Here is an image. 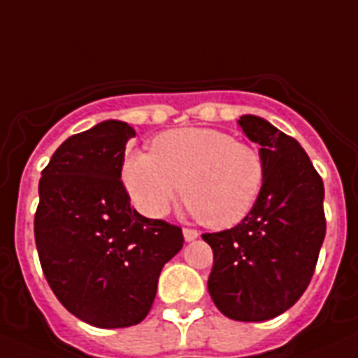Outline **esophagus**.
<instances>
[{
  "label": "esophagus",
  "instance_id": "obj_1",
  "mask_svg": "<svg viewBox=\"0 0 358 358\" xmlns=\"http://www.w3.org/2000/svg\"><path fill=\"white\" fill-rule=\"evenodd\" d=\"M198 236H200V232L194 231V229H183V238H185V241H194Z\"/></svg>",
  "mask_w": 358,
  "mask_h": 358
}]
</instances>
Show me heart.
I'll return each instance as SVG.
<instances>
[{
	"instance_id": "heart-1",
	"label": "heart",
	"mask_w": 358,
	"mask_h": 358,
	"mask_svg": "<svg viewBox=\"0 0 358 358\" xmlns=\"http://www.w3.org/2000/svg\"><path fill=\"white\" fill-rule=\"evenodd\" d=\"M122 182L145 216H166L183 191L194 216L213 229H227L245 220L259 200L265 162L254 145L227 133L183 127L158 135L151 153L129 151Z\"/></svg>"
}]
</instances>
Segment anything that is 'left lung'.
I'll return each instance as SVG.
<instances>
[{
  "label": "left lung",
  "instance_id": "left-lung-1",
  "mask_svg": "<svg viewBox=\"0 0 358 358\" xmlns=\"http://www.w3.org/2000/svg\"><path fill=\"white\" fill-rule=\"evenodd\" d=\"M238 124L261 145L265 183L241 223L201 236L214 254L207 288L223 315L261 322L292 308L310 285L326 234L324 185L295 138L256 115Z\"/></svg>",
  "mask_w": 358,
  "mask_h": 358
}]
</instances>
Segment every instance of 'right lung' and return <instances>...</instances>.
Listing matches in <instances>:
<instances>
[{
	"label": "right lung",
	"instance_id": "add662e5",
	"mask_svg": "<svg viewBox=\"0 0 358 358\" xmlns=\"http://www.w3.org/2000/svg\"><path fill=\"white\" fill-rule=\"evenodd\" d=\"M133 136L122 120L77 133L39 180L34 234L45 278L68 312L97 328L144 321L162 268L183 247L180 227L129 203L120 173Z\"/></svg>",
	"mask_w": 358,
	"mask_h": 358
}]
</instances>
